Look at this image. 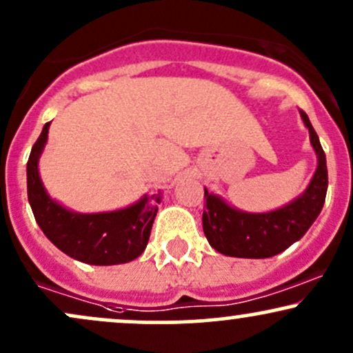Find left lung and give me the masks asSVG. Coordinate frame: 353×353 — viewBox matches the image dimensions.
<instances>
[{"label":"left lung","instance_id":"obj_1","mask_svg":"<svg viewBox=\"0 0 353 353\" xmlns=\"http://www.w3.org/2000/svg\"><path fill=\"white\" fill-rule=\"evenodd\" d=\"M301 117L309 128L311 144L319 161L311 184L301 197L283 209L266 214H246L227 205L222 199L209 194L205 189L202 227L210 246L219 253L236 258L274 256L298 241L321 214L329 184L325 152L303 110Z\"/></svg>","mask_w":353,"mask_h":353}]
</instances>
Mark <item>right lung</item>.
<instances>
[{"label": "right lung", "instance_id": "add662e5", "mask_svg": "<svg viewBox=\"0 0 353 353\" xmlns=\"http://www.w3.org/2000/svg\"><path fill=\"white\" fill-rule=\"evenodd\" d=\"M49 125L50 121L44 125L28 159V199L41 230L61 252L88 265H120L138 258L150 240L163 195H144L128 209L107 214H75L63 209L46 192L37 171Z\"/></svg>", "mask_w": 353, "mask_h": 353}]
</instances>
